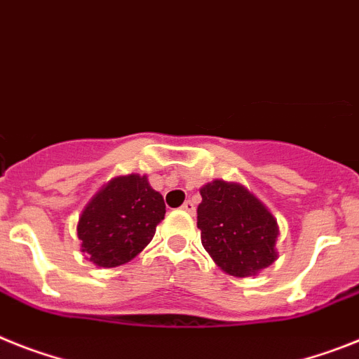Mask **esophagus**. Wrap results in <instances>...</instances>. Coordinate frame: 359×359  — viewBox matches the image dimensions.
<instances>
[{
  "instance_id": "34e87169",
  "label": "esophagus",
  "mask_w": 359,
  "mask_h": 359,
  "mask_svg": "<svg viewBox=\"0 0 359 359\" xmlns=\"http://www.w3.org/2000/svg\"><path fill=\"white\" fill-rule=\"evenodd\" d=\"M182 210L188 213H195V203L194 201H186L184 204H182Z\"/></svg>"
}]
</instances>
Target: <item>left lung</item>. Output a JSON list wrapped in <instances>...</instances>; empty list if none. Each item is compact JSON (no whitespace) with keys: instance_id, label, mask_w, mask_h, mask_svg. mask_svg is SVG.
Returning <instances> with one entry per match:
<instances>
[{"instance_id":"1","label":"left lung","mask_w":359,"mask_h":359,"mask_svg":"<svg viewBox=\"0 0 359 359\" xmlns=\"http://www.w3.org/2000/svg\"><path fill=\"white\" fill-rule=\"evenodd\" d=\"M197 228L208 254L226 273L255 276L277 259L279 228L273 215L248 189L213 180L201 189Z\"/></svg>"}]
</instances>
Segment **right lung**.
Listing matches in <instances>:
<instances>
[{
    "mask_svg": "<svg viewBox=\"0 0 359 359\" xmlns=\"http://www.w3.org/2000/svg\"><path fill=\"white\" fill-rule=\"evenodd\" d=\"M165 204L146 177H116L87 204L78 221L82 252L96 266L128 263L153 239Z\"/></svg>",
    "mask_w": 359,
    "mask_h": 359,
    "instance_id": "1",
    "label": "right lung"
}]
</instances>
